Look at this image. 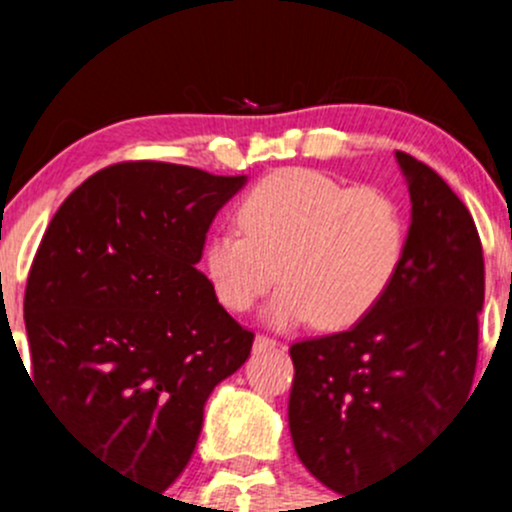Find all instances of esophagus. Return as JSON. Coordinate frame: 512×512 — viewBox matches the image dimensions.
<instances>
[{
  "instance_id": "obj_1",
  "label": "esophagus",
  "mask_w": 512,
  "mask_h": 512,
  "mask_svg": "<svg viewBox=\"0 0 512 512\" xmlns=\"http://www.w3.org/2000/svg\"><path fill=\"white\" fill-rule=\"evenodd\" d=\"M280 347V342H275V339L270 337H255V344H252V352L255 354H265V352H275V349Z\"/></svg>"
}]
</instances>
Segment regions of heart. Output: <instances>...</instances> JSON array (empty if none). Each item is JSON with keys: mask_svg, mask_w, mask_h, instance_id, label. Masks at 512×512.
I'll list each match as a JSON object with an SVG mask.
<instances>
[{"mask_svg": "<svg viewBox=\"0 0 512 512\" xmlns=\"http://www.w3.org/2000/svg\"><path fill=\"white\" fill-rule=\"evenodd\" d=\"M237 230L208 237L203 267L215 299L242 314L280 277L265 307L270 327H352L379 304L406 252L401 205L379 188L287 168L242 198Z\"/></svg>", "mask_w": 512, "mask_h": 512, "instance_id": "1", "label": "heart"}]
</instances>
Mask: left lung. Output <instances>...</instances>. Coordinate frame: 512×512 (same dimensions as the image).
<instances>
[{
	"instance_id": "obj_1",
	"label": "left lung",
	"mask_w": 512,
	"mask_h": 512,
	"mask_svg": "<svg viewBox=\"0 0 512 512\" xmlns=\"http://www.w3.org/2000/svg\"><path fill=\"white\" fill-rule=\"evenodd\" d=\"M411 225L396 280L352 329L289 349V433L334 493L369 488L421 451L471 396L483 247L446 180L396 151Z\"/></svg>"
}]
</instances>
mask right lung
Instances as JSON below:
<instances>
[{
    "label": "right lung",
    "instance_id": "obj_1",
    "mask_svg": "<svg viewBox=\"0 0 512 512\" xmlns=\"http://www.w3.org/2000/svg\"><path fill=\"white\" fill-rule=\"evenodd\" d=\"M245 183L153 160L98 170L56 210L29 272V381L91 456L148 488L183 473L205 401L250 356L252 332L198 270Z\"/></svg>",
    "mask_w": 512,
    "mask_h": 512
}]
</instances>
